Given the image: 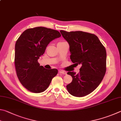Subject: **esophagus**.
Segmentation results:
<instances>
[{
    "mask_svg": "<svg viewBox=\"0 0 121 121\" xmlns=\"http://www.w3.org/2000/svg\"><path fill=\"white\" fill-rule=\"evenodd\" d=\"M59 73L60 74H64V75H66V72L64 71H63V70H59Z\"/></svg>",
    "mask_w": 121,
    "mask_h": 121,
    "instance_id": "obj_1",
    "label": "esophagus"
}]
</instances>
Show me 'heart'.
<instances>
[{
	"instance_id": "1",
	"label": "heart",
	"mask_w": 121,
	"mask_h": 121,
	"mask_svg": "<svg viewBox=\"0 0 121 121\" xmlns=\"http://www.w3.org/2000/svg\"><path fill=\"white\" fill-rule=\"evenodd\" d=\"M59 43H62V42H59Z\"/></svg>"
}]
</instances>
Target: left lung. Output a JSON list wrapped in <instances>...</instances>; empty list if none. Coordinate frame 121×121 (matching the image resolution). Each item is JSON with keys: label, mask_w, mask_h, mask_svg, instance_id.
<instances>
[{"label": "left lung", "mask_w": 121, "mask_h": 121, "mask_svg": "<svg viewBox=\"0 0 121 121\" xmlns=\"http://www.w3.org/2000/svg\"><path fill=\"white\" fill-rule=\"evenodd\" d=\"M69 45L71 61L81 65L79 73L68 72L72 81L66 86L73 96L81 97L90 94L98 87L106 71V51L98 38L83 31L60 30Z\"/></svg>", "instance_id": "obj_1"}]
</instances>
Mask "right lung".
I'll return each mask as SVG.
<instances>
[{
  "label": "right lung",
  "instance_id": "add662e5",
  "mask_svg": "<svg viewBox=\"0 0 121 121\" xmlns=\"http://www.w3.org/2000/svg\"><path fill=\"white\" fill-rule=\"evenodd\" d=\"M60 36L57 30L36 27L26 30L17 40L14 60L16 74L21 84L30 92L45 91L58 73L57 69H48L40 66L38 59L50 42Z\"/></svg>",
  "mask_w": 121,
  "mask_h": 121
}]
</instances>
